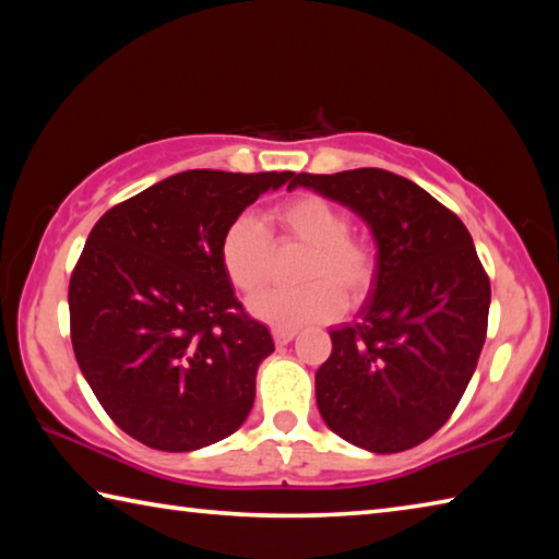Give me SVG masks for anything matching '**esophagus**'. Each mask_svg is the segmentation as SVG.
Wrapping results in <instances>:
<instances>
[{
	"label": "esophagus",
	"mask_w": 559,
	"mask_h": 559,
	"mask_svg": "<svg viewBox=\"0 0 559 559\" xmlns=\"http://www.w3.org/2000/svg\"><path fill=\"white\" fill-rule=\"evenodd\" d=\"M293 337H296V330H286V328H273V340H276V345H288Z\"/></svg>",
	"instance_id": "34e87169"
}]
</instances>
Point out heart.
Here are the masks:
<instances>
[{
  "label": "heart",
  "mask_w": 559,
  "mask_h": 559,
  "mask_svg": "<svg viewBox=\"0 0 559 559\" xmlns=\"http://www.w3.org/2000/svg\"><path fill=\"white\" fill-rule=\"evenodd\" d=\"M281 241L308 246L300 261V288H276L251 300V313L273 328L298 330L343 313L345 300L359 302L377 278V249L349 229V214L325 197L306 192L283 200L269 214ZM219 259L231 286L253 296L269 283L273 239L266 224L239 214L226 224Z\"/></svg>",
  "instance_id": "b5f03b06"
}]
</instances>
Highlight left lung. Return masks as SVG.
I'll return each instance as SVG.
<instances>
[{"label": "left lung", "mask_w": 559, "mask_h": 559, "mask_svg": "<svg viewBox=\"0 0 559 559\" xmlns=\"http://www.w3.org/2000/svg\"><path fill=\"white\" fill-rule=\"evenodd\" d=\"M357 212L377 241L372 296L353 325L330 330L316 400L337 437L400 453L456 409L486 343L490 281L466 226L441 202L377 167L296 175Z\"/></svg>", "instance_id": "1"}]
</instances>
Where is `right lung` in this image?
I'll use <instances>...</instances> for the list:
<instances>
[{
	"label": "right lung",
	"instance_id": "add662e5",
	"mask_svg": "<svg viewBox=\"0 0 559 559\" xmlns=\"http://www.w3.org/2000/svg\"><path fill=\"white\" fill-rule=\"evenodd\" d=\"M296 173L187 169L100 216L69 283L71 343L103 409L128 437L194 451L241 427L273 353L226 278L234 216Z\"/></svg>",
	"mask_w": 559,
	"mask_h": 559
}]
</instances>
